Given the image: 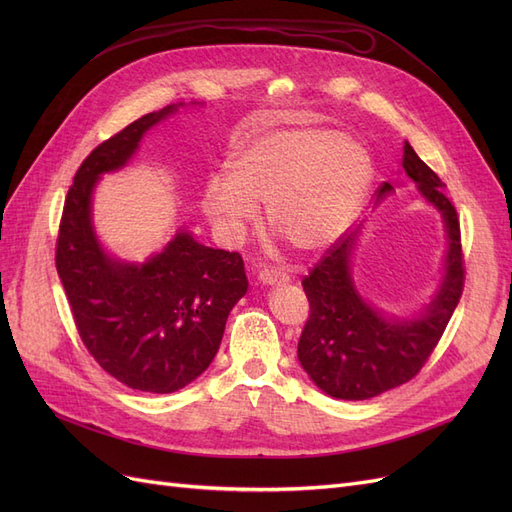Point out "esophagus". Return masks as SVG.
Here are the masks:
<instances>
[{
  "instance_id": "1",
  "label": "esophagus",
  "mask_w": 512,
  "mask_h": 512,
  "mask_svg": "<svg viewBox=\"0 0 512 512\" xmlns=\"http://www.w3.org/2000/svg\"><path fill=\"white\" fill-rule=\"evenodd\" d=\"M258 280H260V284H265V286H275V284L290 282V275L282 269H262L258 273Z\"/></svg>"
}]
</instances>
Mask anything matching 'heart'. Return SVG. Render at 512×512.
Returning <instances> with one entry per match:
<instances>
[{
	"mask_svg": "<svg viewBox=\"0 0 512 512\" xmlns=\"http://www.w3.org/2000/svg\"><path fill=\"white\" fill-rule=\"evenodd\" d=\"M371 183L367 151L333 130L288 128L250 138L207 181L203 207L226 239H239L267 203L269 226L294 250L316 252L346 232Z\"/></svg>",
	"mask_w": 512,
	"mask_h": 512,
	"instance_id": "b5f03b06",
	"label": "heart"
}]
</instances>
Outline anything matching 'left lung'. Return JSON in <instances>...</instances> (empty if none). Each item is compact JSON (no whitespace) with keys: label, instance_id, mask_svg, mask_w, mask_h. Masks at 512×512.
Returning a JSON list of instances; mask_svg holds the SVG:
<instances>
[{"label":"left lung","instance_id":"left-lung-1","mask_svg":"<svg viewBox=\"0 0 512 512\" xmlns=\"http://www.w3.org/2000/svg\"><path fill=\"white\" fill-rule=\"evenodd\" d=\"M406 175L431 207L442 213L448 250L444 273L429 305L414 318L386 316L371 307L354 286L350 262L359 230L335 241L303 277L309 318L299 339V363L320 391L335 399L361 401L412 380L438 346L461 299L463 269L459 218L444 183L406 141ZM393 192L382 183L378 200Z\"/></svg>","mask_w":512,"mask_h":512}]
</instances>
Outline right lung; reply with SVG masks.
<instances>
[{"mask_svg":"<svg viewBox=\"0 0 512 512\" xmlns=\"http://www.w3.org/2000/svg\"><path fill=\"white\" fill-rule=\"evenodd\" d=\"M179 106L143 115L89 153L68 190L55 250L85 348L106 374L143 393H175L203 374L247 292L243 258L198 243L185 228L145 262L111 256L96 237L98 179L126 166L147 130Z\"/></svg>","mask_w":512,"mask_h":512,"instance_id":"obj_1","label":"right lung"}]
</instances>
